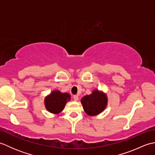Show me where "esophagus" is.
<instances>
[{
	"label": "esophagus",
	"instance_id": "34e87169",
	"mask_svg": "<svg viewBox=\"0 0 155 155\" xmlns=\"http://www.w3.org/2000/svg\"><path fill=\"white\" fill-rule=\"evenodd\" d=\"M73 99L75 101H77L78 100V97L77 96V95H74V96H73Z\"/></svg>",
	"mask_w": 155,
	"mask_h": 155
}]
</instances>
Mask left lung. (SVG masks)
Listing matches in <instances>:
<instances>
[{
	"mask_svg": "<svg viewBox=\"0 0 155 155\" xmlns=\"http://www.w3.org/2000/svg\"><path fill=\"white\" fill-rule=\"evenodd\" d=\"M84 110L89 116L100 114L106 108L107 97L103 92L94 90L92 94L86 95L81 99Z\"/></svg>",
	"mask_w": 155,
	"mask_h": 155,
	"instance_id": "left-lung-1",
	"label": "left lung"
}]
</instances>
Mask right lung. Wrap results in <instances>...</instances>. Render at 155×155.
<instances>
[{"label": "right lung", "instance_id": "add662e5", "mask_svg": "<svg viewBox=\"0 0 155 155\" xmlns=\"http://www.w3.org/2000/svg\"><path fill=\"white\" fill-rule=\"evenodd\" d=\"M70 100L71 96L69 94L54 91L45 98V107L50 113L58 114L64 109L66 103Z\"/></svg>", "mask_w": 155, "mask_h": 155}]
</instances>
